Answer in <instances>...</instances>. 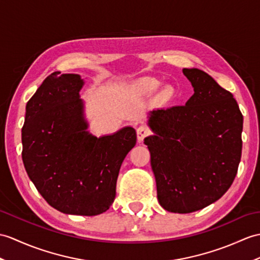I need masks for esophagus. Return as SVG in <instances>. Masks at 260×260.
Listing matches in <instances>:
<instances>
[{
	"label": "esophagus",
	"mask_w": 260,
	"mask_h": 260,
	"mask_svg": "<svg viewBox=\"0 0 260 260\" xmlns=\"http://www.w3.org/2000/svg\"><path fill=\"white\" fill-rule=\"evenodd\" d=\"M136 133H137V140L140 142H143L144 138L148 136L150 133H152V131H150V128L147 125H141L137 127Z\"/></svg>",
	"instance_id": "obj_1"
}]
</instances>
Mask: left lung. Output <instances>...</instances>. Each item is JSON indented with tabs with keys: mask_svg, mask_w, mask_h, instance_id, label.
<instances>
[{
	"mask_svg": "<svg viewBox=\"0 0 260 260\" xmlns=\"http://www.w3.org/2000/svg\"><path fill=\"white\" fill-rule=\"evenodd\" d=\"M194 87L186 105L153 111L145 138L160 206L172 213L203 209L232 186L241 157L243 114L233 94L198 69H184Z\"/></svg>",
	"mask_w": 260,
	"mask_h": 260,
	"instance_id": "8db88e82",
	"label": "left lung"
}]
</instances>
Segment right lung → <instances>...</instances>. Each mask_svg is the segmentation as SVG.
<instances>
[{
    "label": "right lung",
    "mask_w": 260,
    "mask_h": 260,
    "mask_svg": "<svg viewBox=\"0 0 260 260\" xmlns=\"http://www.w3.org/2000/svg\"><path fill=\"white\" fill-rule=\"evenodd\" d=\"M77 74L48 75L26 104L22 158L29 179L52 207L64 214L95 216L111 207L119 168L136 145L124 127L95 137L86 131Z\"/></svg>",
    "instance_id": "add662e5"
}]
</instances>
